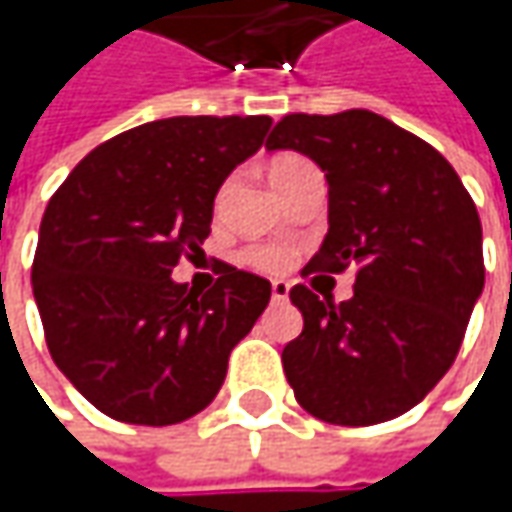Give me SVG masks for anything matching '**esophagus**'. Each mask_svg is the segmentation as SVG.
Wrapping results in <instances>:
<instances>
[{
    "mask_svg": "<svg viewBox=\"0 0 512 512\" xmlns=\"http://www.w3.org/2000/svg\"><path fill=\"white\" fill-rule=\"evenodd\" d=\"M270 293H273V302H285L287 296H290V285L282 282V279H276V282L270 285Z\"/></svg>",
    "mask_w": 512,
    "mask_h": 512,
    "instance_id": "obj_1",
    "label": "esophagus"
}]
</instances>
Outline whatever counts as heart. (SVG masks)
Returning a JSON list of instances; mask_svg holds the SVG:
<instances>
[{
  "label": "heart",
  "mask_w": 512,
  "mask_h": 512,
  "mask_svg": "<svg viewBox=\"0 0 512 512\" xmlns=\"http://www.w3.org/2000/svg\"><path fill=\"white\" fill-rule=\"evenodd\" d=\"M313 165L302 159V156H296V153H282V156H276L273 162H270V168H267V176H270V185L276 187L279 193H285V187L299 176V173H305ZM219 205H222V199H219ZM247 259L253 262L256 267H262V270H285L287 262H290V256H287L285 250H279V247H256V250H250L247 253Z\"/></svg>",
  "instance_id": "obj_1"
}]
</instances>
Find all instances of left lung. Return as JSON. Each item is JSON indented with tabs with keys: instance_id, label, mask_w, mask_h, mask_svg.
Listing matches in <instances>:
<instances>
[{
	"instance_id": "8db88e82",
	"label": "left lung",
	"mask_w": 512,
	"mask_h": 512,
	"mask_svg": "<svg viewBox=\"0 0 512 512\" xmlns=\"http://www.w3.org/2000/svg\"><path fill=\"white\" fill-rule=\"evenodd\" d=\"M267 150H296L327 179V233L305 273L356 267L347 302L290 290L302 333L282 350L310 416L367 427L439 384L484 290L482 222L436 148L370 110L290 113Z\"/></svg>"
}]
</instances>
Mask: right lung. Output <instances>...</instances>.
Masks as SVG:
<instances>
[{"instance_id":"right-lung-1","label":"right lung","mask_w":512,"mask_h":512,"mask_svg":"<svg viewBox=\"0 0 512 512\" xmlns=\"http://www.w3.org/2000/svg\"><path fill=\"white\" fill-rule=\"evenodd\" d=\"M270 116H173L119 133L73 168L39 225L33 299L48 350L110 419L165 427L205 410L270 282L225 265L196 293L173 267L210 233L213 199L262 148Z\"/></svg>"}]
</instances>
